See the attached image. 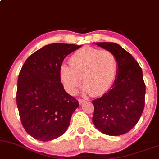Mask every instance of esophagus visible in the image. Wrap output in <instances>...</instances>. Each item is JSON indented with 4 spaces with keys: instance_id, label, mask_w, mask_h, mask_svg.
Wrapping results in <instances>:
<instances>
[{
    "instance_id": "1",
    "label": "esophagus",
    "mask_w": 159,
    "mask_h": 159,
    "mask_svg": "<svg viewBox=\"0 0 159 159\" xmlns=\"http://www.w3.org/2000/svg\"><path fill=\"white\" fill-rule=\"evenodd\" d=\"M85 101H86V100H84V99H81V98L78 99V102H79L80 104H83Z\"/></svg>"
}]
</instances>
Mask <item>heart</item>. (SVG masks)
<instances>
[{
  "instance_id": "obj_1",
  "label": "heart",
  "mask_w": 159,
  "mask_h": 159,
  "mask_svg": "<svg viewBox=\"0 0 159 159\" xmlns=\"http://www.w3.org/2000/svg\"><path fill=\"white\" fill-rule=\"evenodd\" d=\"M70 64H61L59 75L65 89L71 95L75 94L82 79L85 93L94 96L104 94L112 86L117 72V61L111 52L90 47L74 52Z\"/></svg>"
}]
</instances>
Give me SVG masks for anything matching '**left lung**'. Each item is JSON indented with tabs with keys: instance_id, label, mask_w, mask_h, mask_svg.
Masks as SVG:
<instances>
[{
	"instance_id": "8db88e82",
	"label": "left lung",
	"mask_w": 159,
	"mask_h": 159,
	"mask_svg": "<svg viewBox=\"0 0 159 159\" xmlns=\"http://www.w3.org/2000/svg\"><path fill=\"white\" fill-rule=\"evenodd\" d=\"M95 44L115 55L117 72L112 88L93 101V122L104 134H125L135 127L144 110L146 88L142 70L135 58L118 43L98 42Z\"/></svg>"
}]
</instances>
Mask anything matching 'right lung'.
I'll return each mask as SVG.
<instances>
[{
    "label": "right lung",
    "mask_w": 159,
    "mask_h": 159,
    "mask_svg": "<svg viewBox=\"0 0 159 159\" xmlns=\"http://www.w3.org/2000/svg\"><path fill=\"white\" fill-rule=\"evenodd\" d=\"M81 46L46 45L30 55L18 79L16 101L25 130L34 139L49 141L66 131L78 101L64 90L59 70L69 54Z\"/></svg>",
    "instance_id": "obj_1"
}]
</instances>
